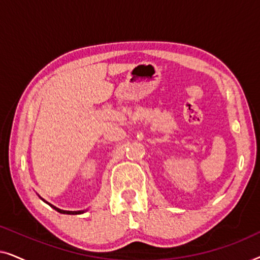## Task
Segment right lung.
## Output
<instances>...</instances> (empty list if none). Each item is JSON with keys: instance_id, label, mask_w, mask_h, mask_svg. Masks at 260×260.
I'll return each mask as SVG.
<instances>
[{"instance_id": "add662e5", "label": "right lung", "mask_w": 260, "mask_h": 260, "mask_svg": "<svg viewBox=\"0 0 260 260\" xmlns=\"http://www.w3.org/2000/svg\"><path fill=\"white\" fill-rule=\"evenodd\" d=\"M49 206H51V207H53L55 209V211H58L59 213H62V214H80V213H84L83 211H78V212H72V211H62V209H59V208H56L55 206H53V205H51V204H48Z\"/></svg>"}]
</instances>
